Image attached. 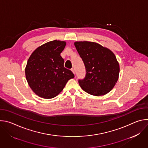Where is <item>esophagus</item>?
<instances>
[{
  "label": "esophagus",
  "mask_w": 148,
  "mask_h": 148,
  "mask_svg": "<svg viewBox=\"0 0 148 148\" xmlns=\"http://www.w3.org/2000/svg\"><path fill=\"white\" fill-rule=\"evenodd\" d=\"M71 71H73V73L75 74V69H71Z\"/></svg>",
  "instance_id": "obj_1"
}]
</instances>
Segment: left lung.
Masks as SVG:
<instances>
[{
  "label": "left lung",
  "mask_w": 148,
  "mask_h": 148,
  "mask_svg": "<svg viewBox=\"0 0 148 148\" xmlns=\"http://www.w3.org/2000/svg\"><path fill=\"white\" fill-rule=\"evenodd\" d=\"M74 45L86 70L85 78L78 80L81 88L95 96L108 93L115 86L119 74L115 54L94 42L76 41Z\"/></svg>",
  "instance_id": "obj_1"
}]
</instances>
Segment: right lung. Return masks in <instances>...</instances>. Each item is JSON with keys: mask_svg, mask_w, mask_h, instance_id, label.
Segmentation results:
<instances>
[{"mask_svg": "<svg viewBox=\"0 0 148 148\" xmlns=\"http://www.w3.org/2000/svg\"><path fill=\"white\" fill-rule=\"evenodd\" d=\"M66 45L64 41H51L37 48L30 56L26 78L31 89L40 97H56L74 77L73 72L64 67V60L60 56Z\"/></svg>", "mask_w": 148, "mask_h": 148, "instance_id": "add662e5", "label": "right lung"}]
</instances>
